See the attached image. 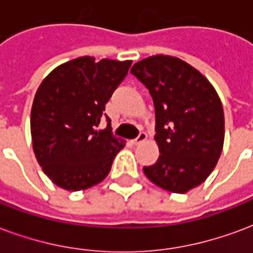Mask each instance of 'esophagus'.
I'll return each instance as SVG.
<instances>
[{
  "mask_svg": "<svg viewBox=\"0 0 253 253\" xmlns=\"http://www.w3.org/2000/svg\"><path fill=\"white\" fill-rule=\"evenodd\" d=\"M147 137H148V136H147V133H144V132H140L139 136H137L136 139L132 140V144H134V145L141 144L143 141H145V140H147Z\"/></svg>",
  "mask_w": 253,
  "mask_h": 253,
  "instance_id": "obj_1",
  "label": "esophagus"
}]
</instances>
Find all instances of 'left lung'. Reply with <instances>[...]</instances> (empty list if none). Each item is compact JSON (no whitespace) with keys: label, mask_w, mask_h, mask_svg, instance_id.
<instances>
[{"label":"left lung","mask_w":253,"mask_h":253,"mask_svg":"<svg viewBox=\"0 0 253 253\" xmlns=\"http://www.w3.org/2000/svg\"><path fill=\"white\" fill-rule=\"evenodd\" d=\"M154 99L159 159L144 167L162 189L185 194L214 169L224 147V109L205 75L185 60L154 55L130 68Z\"/></svg>","instance_id":"obj_1"}]
</instances>
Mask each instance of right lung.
I'll return each mask as SVG.
<instances>
[{
	"mask_svg": "<svg viewBox=\"0 0 253 253\" xmlns=\"http://www.w3.org/2000/svg\"><path fill=\"white\" fill-rule=\"evenodd\" d=\"M130 64L81 56L53 68L39 86L31 110L33 152L59 187L79 191L98 185L125 147V140L110 132V124L95 128Z\"/></svg>",
	"mask_w": 253,
	"mask_h": 253,
	"instance_id": "add662e5",
	"label": "right lung"
}]
</instances>
